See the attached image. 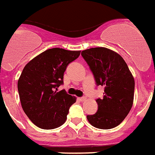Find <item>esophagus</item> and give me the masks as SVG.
<instances>
[{
	"instance_id": "1",
	"label": "esophagus",
	"mask_w": 155,
	"mask_h": 155,
	"mask_svg": "<svg viewBox=\"0 0 155 155\" xmlns=\"http://www.w3.org/2000/svg\"><path fill=\"white\" fill-rule=\"evenodd\" d=\"M78 100L80 101H86V100H87V98H86V97H84V96H83V97H80V98H78Z\"/></svg>"
}]
</instances>
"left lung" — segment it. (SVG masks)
<instances>
[{
    "label": "left lung",
    "instance_id": "left-lung-1",
    "mask_svg": "<svg viewBox=\"0 0 155 155\" xmlns=\"http://www.w3.org/2000/svg\"><path fill=\"white\" fill-rule=\"evenodd\" d=\"M97 86H104L103 99L96 100L98 110L87 115L88 122L96 128L111 129L119 125L133 104L135 81L123 57L104 47L82 51Z\"/></svg>",
    "mask_w": 155,
    "mask_h": 155
}]
</instances>
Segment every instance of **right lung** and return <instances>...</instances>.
Wrapping results in <instances>:
<instances>
[{
    "label": "right lung",
    "instance_id": "obj_1",
    "mask_svg": "<svg viewBox=\"0 0 155 155\" xmlns=\"http://www.w3.org/2000/svg\"><path fill=\"white\" fill-rule=\"evenodd\" d=\"M80 52L49 49L29 61L23 69L18 81L21 105L38 127L54 129L65 123L76 98L64 90L57 91V88L64 83L67 66L78 58Z\"/></svg>",
    "mask_w": 155,
    "mask_h": 155
}]
</instances>
